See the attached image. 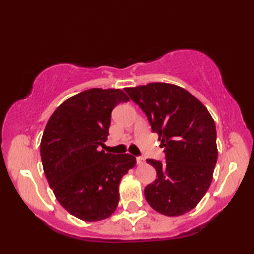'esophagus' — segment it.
Here are the masks:
<instances>
[{
  "instance_id": "1",
  "label": "esophagus",
  "mask_w": 254,
  "mask_h": 254,
  "mask_svg": "<svg viewBox=\"0 0 254 254\" xmlns=\"http://www.w3.org/2000/svg\"><path fill=\"white\" fill-rule=\"evenodd\" d=\"M136 161L138 165H144L145 164V158L142 157V156H139V157H136Z\"/></svg>"
}]
</instances>
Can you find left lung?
I'll return each instance as SVG.
<instances>
[{
  "label": "left lung",
  "mask_w": 254,
  "mask_h": 254,
  "mask_svg": "<svg viewBox=\"0 0 254 254\" xmlns=\"http://www.w3.org/2000/svg\"><path fill=\"white\" fill-rule=\"evenodd\" d=\"M124 90L147 116L165 147V163L147 159L157 179L145 188V198L166 216L190 212L213 179L218 155L214 119L201 101L174 84L150 83Z\"/></svg>",
  "instance_id": "8db88e82"
}]
</instances>
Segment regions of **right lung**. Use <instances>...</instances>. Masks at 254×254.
Listing matches in <instances>:
<instances>
[{"instance_id": "1", "label": "right lung", "mask_w": 254, "mask_h": 254, "mask_svg": "<svg viewBox=\"0 0 254 254\" xmlns=\"http://www.w3.org/2000/svg\"><path fill=\"white\" fill-rule=\"evenodd\" d=\"M128 100L121 89H87L63 101L46 126L40 155L47 180L59 203L84 222L115 213L122 177L136 164L130 154L100 150L111 111Z\"/></svg>"}]
</instances>
